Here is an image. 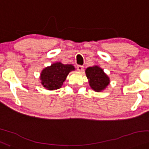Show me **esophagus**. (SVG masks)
I'll return each mask as SVG.
<instances>
[{"instance_id":"1","label":"esophagus","mask_w":149,"mask_h":149,"mask_svg":"<svg viewBox=\"0 0 149 149\" xmlns=\"http://www.w3.org/2000/svg\"><path fill=\"white\" fill-rule=\"evenodd\" d=\"M77 68L79 71H83L84 70V66L83 65H78L77 67Z\"/></svg>"}]
</instances>
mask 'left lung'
<instances>
[{
  "mask_svg": "<svg viewBox=\"0 0 149 149\" xmlns=\"http://www.w3.org/2000/svg\"><path fill=\"white\" fill-rule=\"evenodd\" d=\"M86 74L89 80L90 86L95 91H102L109 84V78L104 72V70L98 66L88 68L86 70Z\"/></svg>",
  "mask_w": 149,
  "mask_h": 149,
  "instance_id": "obj_1",
  "label": "left lung"
}]
</instances>
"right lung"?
<instances>
[{"label":"right lung","mask_w":149,"mask_h":149,"mask_svg":"<svg viewBox=\"0 0 149 149\" xmlns=\"http://www.w3.org/2000/svg\"><path fill=\"white\" fill-rule=\"evenodd\" d=\"M74 66L55 63L45 68L41 74V84L47 90L58 89L63 85L70 72L74 70Z\"/></svg>","instance_id":"add662e5"}]
</instances>
